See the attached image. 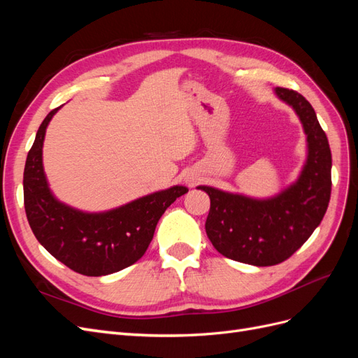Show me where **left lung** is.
Wrapping results in <instances>:
<instances>
[{
    "instance_id": "obj_1",
    "label": "left lung",
    "mask_w": 358,
    "mask_h": 358,
    "mask_svg": "<svg viewBox=\"0 0 358 358\" xmlns=\"http://www.w3.org/2000/svg\"><path fill=\"white\" fill-rule=\"evenodd\" d=\"M292 107L306 134L308 155L299 178L273 197L254 199L208 185L210 210L206 233L216 251L252 266L285 262L321 224L331 192V152L310 103L296 91L275 88Z\"/></svg>"
}]
</instances>
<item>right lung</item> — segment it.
<instances>
[{
	"label": "right lung",
	"instance_id": "add662e5",
	"mask_svg": "<svg viewBox=\"0 0 358 358\" xmlns=\"http://www.w3.org/2000/svg\"><path fill=\"white\" fill-rule=\"evenodd\" d=\"M59 109L41 122L27 157L24 201L29 227L41 246L74 272L85 276L119 272L143 257L162 213L188 188L175 185L106 212H83L59 201L43 169L46 128Z\"/></svg>",
	"mask_w": 358,
	"mask_h": 358
}]
</instances>
